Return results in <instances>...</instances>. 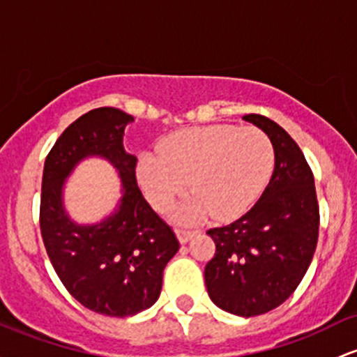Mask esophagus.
I'll return each mask as SVG.
<instances>
[{
	"label": "esophagus",
	"mask_w": 357,
	"mask_h": 357,
	"mask_svg": "<svg viewBox=\"0 0 357 357\" xmlns=\"http://www.w3.org/2000/svg\"><path fill=\"white\" fill-rule=\"evenodd\" d=\"M198 234V230H186V229H178L176 230V236H178V241L181 244H186L190 238H193Z\"/></svg>",
	"instance_id": "1"
}]
</instances>
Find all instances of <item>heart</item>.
Instances as JSON below:
<instances>
[{"instance_id":"obj_1","label":"heart","mask_w":357,"mask_h":357,"mask_svg":"<svg viewBox=\"0 0 357 357\" xmlns=\"http://www.w3.org/2000/svg\"><path fill=\"white\" fill-rule=\"evenodd\" d=\"M273 166V144L259 128L205 125L174 132L160 144V152H144L137 178L155 210L169 208L190 185L193 195L179 205L178 220L210 215L227 220L256 202Z\"/></svg>"}]
</instances>
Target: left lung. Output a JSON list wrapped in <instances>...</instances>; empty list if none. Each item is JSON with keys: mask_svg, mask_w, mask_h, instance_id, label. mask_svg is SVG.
<instances>
[{"mask_svg": "<svg viewBox=\"0 0 357 357\" xmlns=\"http://www.w3.org/2000/svg\"><path fill=\"white\" fill-rule=\"evenodd\" d=\"M274 149L269 185L248 213L210 229L217 250L205 266L208 296L238 317L271 312L289 298L310 266L319 238V203L303 152L276 121L245 115Z\"/></svg>", "mask_w": 357, "mask_h": 357, "instance_id": "left-lung-1", "label": "left lung"}]
</instances>
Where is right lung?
Listing matches in <instances>:
<instances>
[{"label":"right lung","mask_w":357,"mask_h":357,"mask_svg":"<svg viewBox=\"0 0 357 357\" xmlns=\"http://www.w3.org/2000/svg\"><path fill=\"white\" fill-rule=\"evenodd\" d=\"M134 116L96 108L69 125L44 166L40 230L62 284L81 305L107 317H132L155 303L166 264L179 249L169 225L158 217L137 186V158L123 147ZM89 157L108 160L117 171L122 197L112 214L77 224L63 203L65 181Z\"/></svg>","instance_id":"add662e5"}]
</instances>
